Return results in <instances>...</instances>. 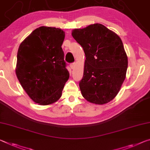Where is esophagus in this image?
Segmentation results:
<instances>
[{"label":"esophagus","mask_w":150,"mask_h":150,"mask_svg":"<svg viewBox=\"0 0 150 150\" xmlns=\"http://www.w3.org/2000/svg\"><path fill=\"white\" fill-rule=\"evenodd\" d=\"M75 65H76V64H75V63H71V64L70 67H71V68L72 69H74Z\"/></svg>","instance_id":"1"}]
</instances>
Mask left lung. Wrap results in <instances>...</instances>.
Listing matches in <instances>:
<instances>
[{
    "instance_id": "left-lung-1",
    "label": "left lung",
    "mask_w": 150,
    "mask_h": 150,
    "mask_svg": "<svg viewBox=\"0 0 150 150\" xmlns=\"http://www.w3.org/2000/svg\"><path fill=\"white\" fill-rule=\"evenodd\" d=\"M72 36L83 49L82 96L90 103L103 105L115 98L126 75L127 56L122 39L99 23L72 30Z\"/></svg>"
}]
</instances>
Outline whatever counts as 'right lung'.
<instances>
[{"label":"right lung","instance_id":"1","mask_svg":"<svg viewBox=\"0 0 150 150\" xmlns=\"http://www.w3.org/2000/svg\"><path fill=\"white\" fill-rule=\"evenodd\" d=\"M65 35L61 28L42 26L18 47L16 77L30 98L41 105L57 101L69 77L61 48Z\"/></svg>","mask_w":150,"mask_h":150}]
</instances>
